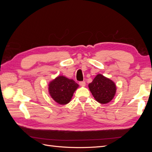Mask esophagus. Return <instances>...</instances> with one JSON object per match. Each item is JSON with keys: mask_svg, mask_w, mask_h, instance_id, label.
<instances>
[{"mask_svg": "<svg viewBox=\"0 0 152 152\" xmlns=\"http://www.w3.org/2000/svg\"><path fill=\"white\" fill-rule=\"evenodd\" d=\"M80 85L81 86H86V82L85 81H82V82H80Z\"/></svg>", "mask_w": 152, "mask_h": 152, "instance_id": "obj_1", "label": "esophagus"}]
</instances>
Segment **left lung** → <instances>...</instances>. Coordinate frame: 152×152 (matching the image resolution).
Wrapping results in <instances>:
<instances>
[{
    "mask_svg": "<svg viewBox=\"0 0 152 152\" xmlns=\"http://www.w3.org/2000/svg\"><path fill=\"white\" fill-rule=\"evenodd\" d=\"M88 86L96 101L101 104L110 102L116 92L115 83L101 74H97Z\"/></svg>",
    "mask_w": 152,
    "mask_h": 152,
    "instance_id": "left-lung-1",
    "label": "left lung"
}]
</instances>
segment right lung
Instances as JSON below:
<instances>
[{
	"label": "right lung",
	"mask_w": 152,
	"mask_h": 152,
	"mask_svg": "<svg viewBox=\"0 0 152 152\" xmlns=\"http://www.w3.org/2000/svg\"><path fill=\"white\" fill-rule=\"evenodd\" d=\"M49 93L55 101L59 104H66L72 99L78 84L73 80L64 76H59L51 81L48 85Z\"/></svg>",
	"instance_id": "obj_1"
}]
</instances>
